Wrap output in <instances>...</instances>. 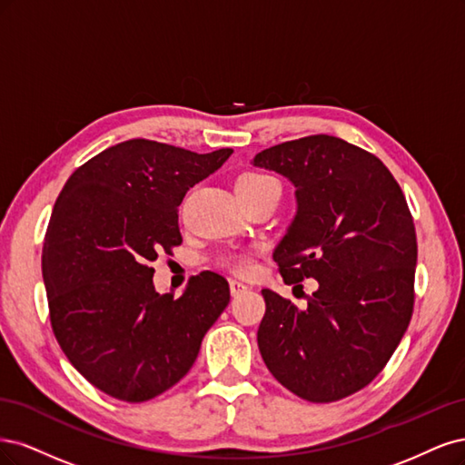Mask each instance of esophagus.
Instances as JSON below:
<instances>
[{
	"label": "esophagus",
	"instance_id": "obj_1",
	"mask_svg": "<svg viewBox=\"0 0 465 465\" xmlns=\"http://www.w3.org/2000/svg\"><path fill=\"white\" fill-rule=\"evenodd\" d=\"M249 288H247V283H243V282H239V280H230V292H232V295L235 297V295H242V293H245Z\"/></svg>",
	"mask_w": 465,
	"mask_h": 465
}]
</instances>
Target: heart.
<instances>
[{"instance_id":"heart-1","label":"heart","mask_w":465,"mask_h":465,"mask_svg":"<svg viewBox=\"0 0 465 465\" xmlns=\"http://www.w3.org/2000/svg\"><path fill=\"white\" fill-rule=\"evenodd\" d=\"M272 179L274 177L259 173V172H247L237 179L235 189H239V187L252 189V187L262 185L266 182H272ZM222 262L226 264L228 268H232V271H235V272H249L252 268V259L245 252H230V254H226V257H222Z\"/></svg>"}]
</instances>
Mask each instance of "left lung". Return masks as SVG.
I'll list each match as a JSON object with an SVG mask.
<instances>
[{
  "label": "left lung",
  "instance_id": "obj_1",
  "mask_svg": "<svg viewBox=\"0 0 465 465\" xmlns=\"http://www.w3.org/2000/svg\"><path fill=\"white\" fill-rule=\"evenodd\" d=\"M251 163L295 187V216L272 252L283 282H319L305 309L262 290L261 355L299 398L341 400L377 377L408 331L417 239L406 197L377 156L331 134Z\"/></svg>",
  "mask_w": 465,
  "mask_h": 465
}]
</instances>
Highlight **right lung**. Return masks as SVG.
Segmentation results:
<instances>
[{
	"label": "right lung",
	"instance_id": "add662e5",
	"mask_svg": "<svg viewBox=\"0 0 465 465\" xmlns=\"http://www.w3.org/2000/svg\"><path fill=\"white\" fill-rule=\"evenodd\" d=\"M232 153L131 139L59 193L42 249L52 328L71 365L112 398L146 401L182 381L230 303L228 280L211 271L177 299L160 295L148 264L182 243L177 206Z\"/></svg>",
	"mask_w": 465,
	"mask_h": 465
}]
</instances>
